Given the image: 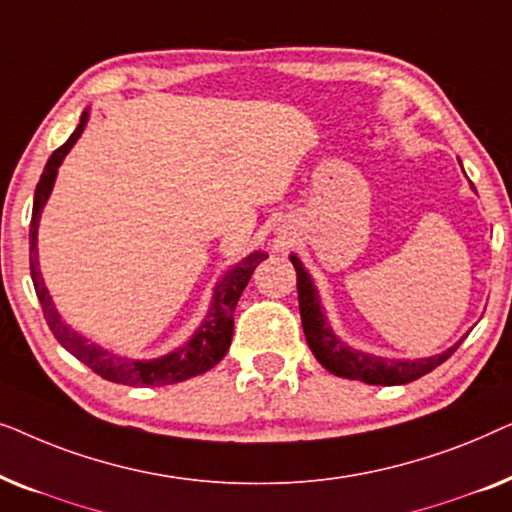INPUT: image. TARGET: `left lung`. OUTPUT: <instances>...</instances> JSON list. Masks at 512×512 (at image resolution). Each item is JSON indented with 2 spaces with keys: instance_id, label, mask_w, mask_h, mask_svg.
<instances>
[{
  "instance_id": "8db88e82",
  "label": "left lung",
  "mask_w": 512,
  "mask_h": 512,
  "mask_svg": "<svg viewBox=\"0 0 512 512\" xmlns=\"http://www.w3.org/2000/svg\"><path fill=\"white\" fill-rule=\"evenodd\" d=\"M473 188V184H471ZM475 191V188H473ZM291 263L298 275V305H300V319H303L305 340L310 345L312 354L324 366L328 373L347 377V380H361L366 384H382V387H396V384H408L412 380L431 373L440 363L450 359L464 338L454 342L445 352L426 356V359H384V356L366 354L361 349L349 347L345 340L335 335L331 321L324 314L321 307V298L317 286H314L310 272L300 263L296 254H291Z\"/></svg>"
}]
</instances>
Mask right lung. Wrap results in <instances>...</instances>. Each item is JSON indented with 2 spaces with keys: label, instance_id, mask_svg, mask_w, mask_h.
I'll return each mask as SVG.
<instances>
[{
  "label": "right lung",
  "instance_id": "right-lung-1",
  "mask_svg": "<svg viewBox=\"0 0 512 512\" xmlns=\"http://www.w3.org/2000/svg\"><path fill=\"white\" fill-rule=\"evenodd\" d=\"M88 118H90V111L86 109L81 114V121L72 132V137H69L60 149H55L53 156L48 158L44 174H41L37 184V191H34L32 221H30V272H32L34 291H37L41 310H44L46 324L53 331L55 340H58L69 354H74L76 359L86 363L90 370H95L97 375L109 382L130 384V387H165V384L184 382L188 377L207 373V370H212L228 352L230 340H233V326H235L233 312L237 307V300H240L244 286L249 284L251 275H254L256 265L268 258L265 251H251L247 258H242L240 263L233 265V268L221 277V282L214 286L212 303H209V310L205 314V319H202V324L195 328L193 335L184 342V345L172 349L170 354L158 356V359H130V356H121L111 352L107 347L97 345L93 340H88L86 335L74 331V328L60 317L58 307H55L51 293L46 289L44 277H41V270H39V249H37L39 219L48 202V195H51L55 186L58 167L62 165V160H65L67 153L72 151L76 139L81 137Z\"/></svg>",
  "mask_w": 512,
  "mask_h": 512
}]
</instances>
